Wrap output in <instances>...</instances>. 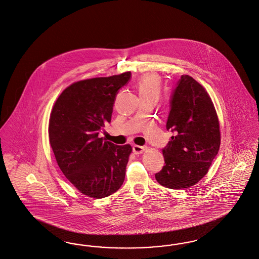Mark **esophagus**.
Returning <instances> with one entry per match:
<instances>
[{
  "label": "esophagus",
  "instance_id": "obj_1",
  "mask_svg": "<svg viewBox=\"0 0 259 259\" xmlns=\"http://www.w3.org/2000/svg\"><path fill=\"white\" fill-rule=\"evenodd\" d=\"M146 150V146H140V145H133V152L135 154H142Z\"/></svg>",
  "mask_w": 259,
  "mask_h": 259
}]
</instances>
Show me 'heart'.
<instances>
[{
    "mask_svg": "<svg viewBox=\"0 0 259 259\" xmlns=\"http://www.w3.org/2000/svg\"><path fill=\"white\" fill-rule=\"evenodd\" d=\"M161 87V77L154 72L144 73L137 81V89L141 98L149 96L159 97Z\"/></svg>",
    "mask_w": 259,
    "mask_h": 259,
    "instance_id": "obj_1",
    "label": "heart"
}]
</instances>
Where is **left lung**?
Masks as SVG:
<instances>
[{
    "mask_svg": "<svg viewBox=\"0 0 259 259\" xmlns=\"http://www.w3.org/2000/svg\"><path fill=\"white\" fill-rule=\"evenodd\" d=\"M169 103L166 129L175 135L162 150L164 165L155 177L162 187L185 189L205 176L217 156L219 121L208 94L188 74L177 81Z\"/></svg>",
    "mask_w": 259,
    "mask_h": 259,
    "instance_id": "1",
    "label": "left lung"
}]
</instances>
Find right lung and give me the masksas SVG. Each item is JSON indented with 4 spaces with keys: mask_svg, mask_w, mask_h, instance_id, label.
Masks as SVG:
<instances>
[{
    "mask_svg": "<svg viewBox=\"0 0 259 259\" xmlns=\"http://www.w3.org/2000/svg\"><path fill=\"white\" fill-rule=\"evenodd\" d=\"M127 71L78 81L57 98L49 124L50 143L59 168L81 193L100 199L123 184L132 147L103 141L118 90L131 79Z\"/></svg>",
    "mask_w": 259,
    "mask_h": 259,
    "instance_id": "1",
    "label": "right lung"
}]
</instances>
